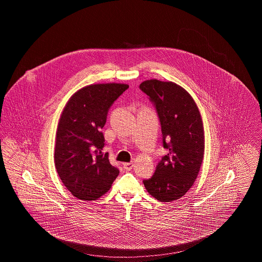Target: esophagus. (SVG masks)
Segmentation results:
<instances>
[{"instance_id": "esophagus-1", "label": "esophagus", "mask_w": 262, "mask_h": 262, "mask_svg": "<svg viewBox=\"0 0 262 262\" xmlns=\"http://www.w3.org/2000/svg\"><path fill=\"white\" fill-rule=\"evenodd\" d=\"M134 163L130 162V163H125L124 164V168H125V170H126V171H130L133 168H134Z\"/></svg>"}]
</instances>
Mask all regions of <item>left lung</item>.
<instances>
[{"instance_id": "left-lung-1", "label": "left lung", "mask_w": 262, "mask_h": 262, "mask_svg": "<svg viewBox=\"0 0 262 262\" xmlns=\"http://www.w3.org/2000/svg\"><path fill=\"white\" fill-rule=\"evenodd\" d=\"M139 88L156 109L163 147L168 153L156 166L153 176L143 180L156 200H179L193 185L203 160L204 136L199 108L184 88L157 79L143 81Z\"/></svg>"}]
</instances>
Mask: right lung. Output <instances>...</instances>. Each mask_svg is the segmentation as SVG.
I'll return each mask as SVG.
<instances>
[{
    "instance_id": "right-lung-1",
    "label": "right lung",
    "mask_w": 262,
    "mask_h": 262,
    "mask_svg": "<svg viewBox=\"0 0 262 262\" xmlns=\"http://www.w3.org/2000/svg\"><path fill=\"white\" fill-rule=\"evenodd\" d=\"M126 84H92L81 88L67 103L60 118L55 146V166L62 184L82 200H95L109 190L120 173L103 153L101 129L113 103Z\"/></svg>"
}]
</instances>
